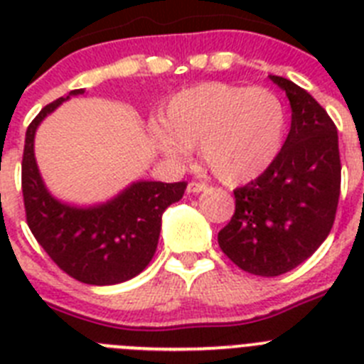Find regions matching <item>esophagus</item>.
Listing matches in <instances>:
<instances>
[{
  "mask_svg": "<svg viewBox=\"0 0 364 364\" xmlns=\"http://www.w3.org/2000/svg\"><path fill=\"white\" fill-rule=\"evenodd\" d=\"M205 189V184L202 182H189L188 184V193H202Z\"/></svg>",
  "mask_w": 364,
  "mask_h": 364,
  "instance_id": "obj_1",
  "label": "esophagus"
}]
</instances>
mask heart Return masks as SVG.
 <instances>
[{"label": "heart", "instance_id": "1", "mask_svg": "<svg viewBox=\"0 0 364 364\" xmlns=\"http://www.w3.org/2000/svg\"><path fill=\"white\" fill-rule=\"evenodd\" d=\"M164 122L149 125L154 149L184 162L200 147L208 169L226 184L262 175L277 160L286 133L284 105L275 92L222 82L176 92Z\"/></svg>", "mask_w": 364, "mask_h": 364}]
</instances>
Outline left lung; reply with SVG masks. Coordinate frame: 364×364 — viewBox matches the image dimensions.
Wrapping results in <instances>:
<instances>
[{
    "mask_svg": "<svg viewBox=\"0 0 364 364\" xmlns=\"http://www.w3.org/2000/svg\"><path fill=\"white\" fill-rule=\"evenodd\" d=\"M290 100L291 127L277 160L235 189V215L218 246L240 269L277 277L314 255L336 220L341 191L337 129L302 87L272 76Z\"/></svg>",
    "mask_w": 364,
    "mask_h": 364,
    "instance_id": "8db88e82",
    "label": "left lung"
}]
</instances>
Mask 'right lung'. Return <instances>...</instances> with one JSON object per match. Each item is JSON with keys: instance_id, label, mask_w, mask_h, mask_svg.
Listing matches in <instances>:
<instances>
[{"instance_id": "obj_1", "label": "right lung", "mask_w": 364, "mask_h": 364, "mask_svg": "<svg viewBox=\"0 0 364 364\" xmlns=\"http://www.w3.org/2000/svg\"><path fill=\"white\" fill-rule=\"evenodd\" d=\"M70 91L40 111L25 134L21 188L32 235L47 255L70 277L85 284L111 286L129 281L153 259L162 215L184 195L186 182L136 180L117 197L92 205L56 198L47 189L34 156V136L41 122L70 96Z\"/></svg>"}]
</instances>
